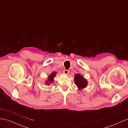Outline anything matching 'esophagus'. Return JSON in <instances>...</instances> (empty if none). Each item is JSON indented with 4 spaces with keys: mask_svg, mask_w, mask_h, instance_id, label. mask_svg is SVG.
I'll list each match as a JSON object with an SVG mask.
<instances>
[{
    "mask_svg": "<svg viewBox=\"0 0 128 128\" xmlns=\"http://www.w3.org/2000/svg\"><path fill=\"white\" fill-rule=\"evenodd\" d=\"M63 72L64 74H68V73H69V70H64Z\"/></svg>",
    "mask_w": 128,
    "mask_h": 128,
    "instance_id": "obj_1",
    "label": "esophagus"
}]
</instances>
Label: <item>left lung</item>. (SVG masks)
Listing matches in <instances>:
<instances>
[{
	"mask_svg": "<svg viewBox=\"0 0 128 128\" xmlns=\"http://www.w3.org/2000/svg\"><path fill=\"white\" fill-rule=\"evenodd\" d=\"M74 82L76 86L79 88V89H83L87 86V81L86 79L80 75V74H76L74 76Z\"/></svg>",
	"mask_w": 128,
	"mask_h": 128,
	"instance_id": "8db88e82",
	"label": "left lung"
}]
</instances>
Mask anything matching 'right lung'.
I'll use <instances>...</instances> for the list:
<instances>
[{
    "instance_id": "1",
    "label": "right lung",
    "mask_w": 128,
    "mask_h": 128,
    "mask_svg": "<svg viewBox=\"0 0 128 128\" xmlns=\"http://www.w3.org/2000/svg\"><path fill=\"white\" fill-rule=\"evenodd\" d=\"M56 72H53L52 74H50V76H48V82H46V83L48 85L49 84H50V83L53 82L54 78L56 76Z\"/></svg>"
}]
</instances>
